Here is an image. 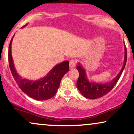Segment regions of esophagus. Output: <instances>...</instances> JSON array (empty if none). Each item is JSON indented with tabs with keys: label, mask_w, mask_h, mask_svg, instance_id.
Returning a JSON list of instances; mask_svg holds the SVG:
<instances>
[{
	"label": "esophagus",
	"mask_w": 134,
	"mask_h": 134,
	"mask_svg": "<svg viewBox=\"0 0 134 134\" xmlns=\"http://www.w3.org/2000/svg\"><path fill=\"white\" fill-rule=\"evenodd\" d=\"M76 63H77V60L76 59H74V58L70 60V63H69V65H70V68H74V67H76Z\"/></svg>",
	"instance_id": "1"
}]
</instances>
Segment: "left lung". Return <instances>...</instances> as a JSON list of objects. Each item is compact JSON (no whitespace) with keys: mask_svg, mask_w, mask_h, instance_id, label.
Wrapping results in <instances>:
<instances>
[{"mask_svg":"<svg viewBox=\"0 0 134 134\" xmlns=\"http://www.w3.org/2000/svg\"><path fill=\"white\" fill-rule=\"evenodd\" d=\"M127 48L125 46V59H124V64L122 68L116 77L112 80L111 82L104 83V84L90 82L87 79L85 70L79 63L78 64L79 65L77 67V69L79 72V76L77 82V87L79 90L80 93L85 98L89 99H96V98H101L109 93L116 85L120 77L123 70L125 68L126 62H127Z\"/></svg>","mask_w":134,"mask_h":134,"instance_id":"1","label":"left lung"}]
</instances>
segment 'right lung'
I'll use <instances>...</instances> for the list:
<instances>
[{
	"instance_id": "1",
	"label": "right lung",
	"mask_w": 134,
	"mask_h": 134,
	"mask_svg": "<svg viewBox=\"0 0 134 134\" xmlns=\"http://www.w3.org/2000/svg\"><path fill=\"white\" fill-rule=\"evenodd\" d=\"M24 25L22 27L26 26ZM14 36L9 44L8 59L9 67L15 81L23 92L28 96L36 100H47L52 98L56 94L63 76L69 71V62L64 61L58 64L50 70L44 77L36 81L23 79L17 73L14 65L11 54V44Z\"/></svg>"
}]
</instances>
